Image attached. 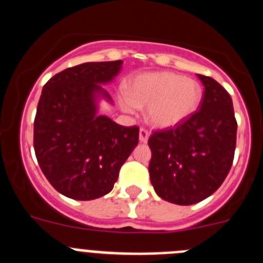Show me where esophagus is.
Instances as JSON below:
<instances>
[{"mask_svg": "<svg viewBox=\"0 0 263 263\" xmlns=\"http://www.w3.org/2000/svg\"><path fill=\"white\" fill-rule=\"evenodd\" d=\"M148 136H150V134H148V132L146 129H139V141H141V142L142 143H146L147 142V139H148Z\"/></svg>", "mask_w": 263, "mask_h": 263, "instance_id": "esophagus-1", "label": "esophagus"}]
</instances>
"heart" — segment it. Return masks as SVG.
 <instances>
[{"label": "heart", "instance_id": "heart-1", "mask_svg": "<svg viewBox=\"0 0 263 263\" xmlns=\"http://www.w3.org/2000/svg\"><path fill=\"white\" fill-rule=\"evenodd\" d=\"M203 100V87L191 78L160 71L136 76L126 87V96L120 99L121 108L134 113L146 108V120L158 129L182 124L194 115Z\"/></svg>", "mask_w": 263, "mask_h": 263}]
</instances>
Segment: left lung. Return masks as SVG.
<instances>
[{
	"mask_svg": "<svg viewBox=\"0 0 263 263\" xmlns=\"http://www.w3.org/2000/svg\"><path fill=\"white\" fill-rule=\"evenodd\" d=\"M199 110L174 129L148 138L150 180L163 200L191 205L213 194L227 178L236 148L237 122L227 90L208 76Z\"/></svg>",
	"mask_w": 263,
	"mask_h": 263,
	"instance_id": "left-lung-1",
	"label": "left lung"
}]
</instances>
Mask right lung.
Here are the masks:
<instances>
[{"mask_svg":"<svg viewBox=\"0 0 263 263\" xmlns=\"http://www.w3.org/2000/svg\"><path fill=\"white\" fill-rule=\"evenodd\" d=\"M124 62H89L59 72L46 83L34 121V148L42 171L58 192L93 200L113 190L121 166L138 145L139 129L100 115L113 105L103 85Z\"/></svg>","mask_w":263,"mask_h":263,"instance_id":"right-lung-1","label":"right lung"}]
</instances>
